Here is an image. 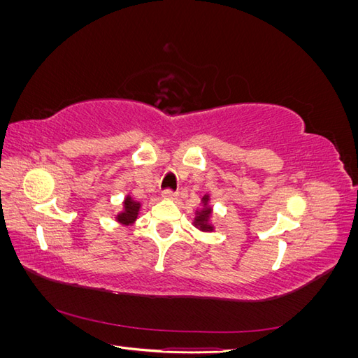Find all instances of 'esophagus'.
Returning <instances> with one entry per match:
<instances>
[{
  "instance_id": "esophagus-1",
  "label": "esophagus",
  "mask_w": 358,
  "mask_h": 358,
  "mask_svg": "<svg viewBox=\"0 0 358 358\" xmlns=\"http://www.w3.org/2000/svg\"><path fill=\"white\" fill-rule=\"evenodd\" d=\"M161 197L166 199V200H171V199L176 197V192L173 191V189H164V191L161 192Z\"/></svg>"
}]
</instances>
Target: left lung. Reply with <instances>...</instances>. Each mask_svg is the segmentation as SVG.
<instances>
[{
  "label": "left lung",
  "mask_w": 358,
  "mask_h": 358,
  "mask_svg": "<svg viewBox=\"0 0 358 358\" xmlns=\"http://www.w3.org/2000/svg\"><path fill=\"white\" fill-rule=\"evenodd\" d=\"M210 216H212V208L209 206V196L201 199V208L196 210V218H194V227H197L201 231H212L213 227L210 224Z\"/></svg>",
  "instance_id": "8db88e82"
}]
</instances>
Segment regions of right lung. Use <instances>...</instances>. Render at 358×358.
<instances>
[{
	"instance_id": "1",
	"label": "right lung",
	"mask_w": 358,
	"mask_h": 358,
	"mask_svg": "<svg viewBox=\"0 0 358 358\" xmlns=\"http://www.w3.org/2000/svg\"><path fill=\"white\" fill-rule=\"evenodd\" d=\"M138 210H140V203L127 196L124 200V210L116 216V221L124 225H131L137 220Z\"/></svg>"
}]
</instances>
